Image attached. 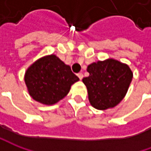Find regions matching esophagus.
Masks as SVG:
<instances>
[{
  "label": "esophagus",
  "instance_id": "obj_1",
  "mask_svg": "<svg viewBox=\"0 0 151 151\" xmlns=\"http://www.w3.org/2000/svg\"><path fill=\"white\" fill-rule=\"evenodd\" d=\"M77 76H78V77L80 78V80H82V78H83V74H82V73H78Z\"/></svg>",
  "mask_w": 151,
  "mask_h": 151
}]
</instances>
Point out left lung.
Returning <instances> with one entry per match:
<instances>
[{
	"label": "left lung",
	"instance_id": "left-lung-1",
	"mask_svg": "<svg viewBox=\"0 0 151 151\" xmlns=\"http://www.w3.org/2000/svg\"><path fill=\"white\" fill-rule=\"evenodd\" d=\"M89 76L82 79L91 105L98 110L117 106L124 99L133 78L129 66L114 59L93 62L87 66Z\"/></svg>",
	"mask_w": 151,
	"mask_h": 151
}]
</instances>
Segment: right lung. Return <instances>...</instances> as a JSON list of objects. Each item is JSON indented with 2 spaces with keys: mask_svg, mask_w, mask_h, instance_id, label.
<instances>
[{
  "mask_svg": "<svg viewBox=\"0 0 151 151\" xmlns=\"http://www.w3.org/2000/svg\"><path fill=\"white\" fill-rule=\"evenodd\" d=\"M32 99L45 105L57 103L66 96L79 78L55 55L44 56L27 68L24 76Z\"/></svg>",
  "mask_w": 151,
  "mask_h": 151,
  "instance_id": "obj_1",
  "label": "right lung"
}]
</instances>
